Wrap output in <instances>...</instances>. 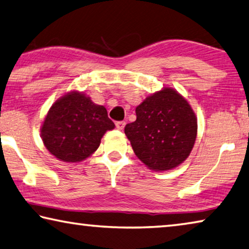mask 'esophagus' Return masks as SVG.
<instances>
[{"mask_svg": "<svg viewBox=\"0 0 249 249\" xmlns=\"http://www.w3.org/2000/svg\"><path fill=\"white\" fill-rule=\"evenodd\" d=\"M115 125H116V128H117V129H121V131H122V129H123L124 126H125V122H124V121L116 122Z\"/></svg>", "mask_w": 249, "mask_h": 249, "instance_id": "34e87169", "label": "esophagus"}]
</instances>
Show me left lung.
<instances>
[{"mask_svg": "<svg viewBox=\"0 0 249 249\" xmlns=\"http://www.w3.org/2000/svg\"><path fill=\"white\" fill-rule=\"evenodd\" d=\"M135 112L136 121L124 131L146 166L168 171L187 159L195 144L197 120L183 96L166 88L148 96Z\"/></svg>", "mask_w": 249, "mask_h": 249, "instance_id": "obj_1", "label": "left lung"}]
</instances>
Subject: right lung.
Segmentation results:
<instances>
[{
	"label": "right lung",
	"instance_id": "right-lung-1",
	"mask_svg": "<svg viewBox=\"0 0 249 249\" xmlns=\"http://www.w3.org/2000/svg\"><path fill=\"white\" fill-rule=\"evenodd\" d=\"M114 127L104 106L73 92L50 108L41 134L43 143L56 159L76 163L95 152L104 133Z\"/></svg>",
	"mask_w": 249,
	"mask_h": 249
}]
</instances>
